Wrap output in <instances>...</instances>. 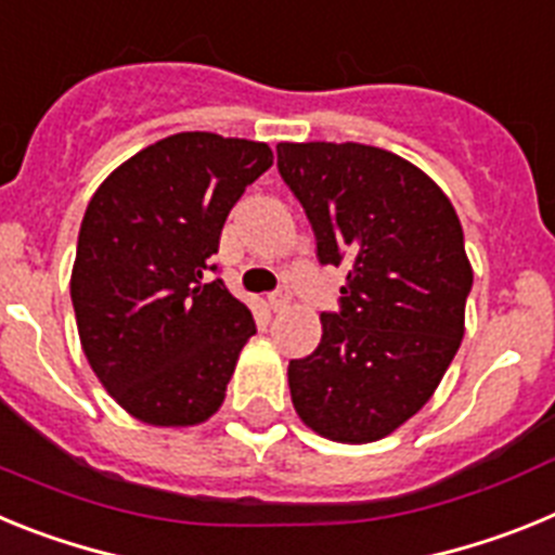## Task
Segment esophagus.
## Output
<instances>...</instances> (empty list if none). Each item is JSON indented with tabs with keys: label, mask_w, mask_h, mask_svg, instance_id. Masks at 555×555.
<instances>
[{
	"label": "esophagus",
	"mask_w": 555,
	"mask_h": 555,
	"mask_svg": "<svg viewBox=\"0 0 555 555\" xmlns=\"http://www.w3.org/2000/svg\"><path fill=\"white\" fill-rule=\"evenodd\" d=\"M288 302H292V288L288 286H281L278 292L269 294V306H272V311H281V308H286Z\"/></svg>",
	"instance_id": "34e87169"
}]
</instances>
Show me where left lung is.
I'll return each mask as SVG.
<instances>
[{
    "instance_id": "obj_1",
    "label": "left lung",
    "mask_w": 555,
    "mask_h": 555,
    "mask_svg": "<svg viewBox=\"0 0 555 555\" xmlns=\"http://www.w3.org/2000/svg\"><path fill=\"white\" fill-rule=\"evenodd\" d=\"M278 169L320 263L347 267L320 347L288 364L294 411L333 442H377L428 403L464 338V230L448 194L395 152L283 141Z\"/></svg>"
}]
</instances>
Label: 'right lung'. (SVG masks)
Masks as SVG:
<instances>
[{
	"mask_svg": "<svg viewBox=\"0 0 555 555\" xmlns=\"http://www.w3.org/2000/svg\"><path fill=\"white\" fill-rule=\"evenodd\" d=\"M272 166L263 141L178 132L113 169L77 238L72 306L88 364L130 416L189 428L219 411L249 308L214 272L224 219Z\"/></svg>",
	"mask_w": 555,
	"mask_h": 555,
	"instance_id": "add662e5",
	"label": "right lung"
}]
</instances>
